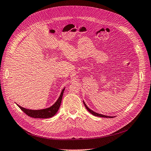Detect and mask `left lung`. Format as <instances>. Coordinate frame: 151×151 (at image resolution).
Listing matches in <instances>:
<instances>
[{
    "mask_svg": "<svg viewBox=\"0 0 151 151\" xmlns=\"http://www.w3.org/2000/svg\"><path fill=\"white\" fill-rule=\"evenodd\" d=\"M83 103H84V106L86 107V108L88 109V111L91 113V114H93V115L94 116H99V117H104V118H113V117H115V116H108V115H103V114H100V113H96L93 110H92V109H91L89 108H88V106H87L86 104L85 103L84 101H83Z\"/></svg>",
    "mask_w": 151,
    "mask_h": 151,
    "instance_id": "8db88e82",
    "label": "left lung"
}]
</instances>
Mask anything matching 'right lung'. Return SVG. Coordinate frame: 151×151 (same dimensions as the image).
<instances>
[{"mask_svg":"<svg viewBox=\"0 0 151 151\" xmlns=\"http://www.w3.org/2000/svg\"><path fill=\"white\" fill-rule=\"evenodd\" d=\"M65 88H64L62 90L60 96H59V98L57 100V101L52 106L48 107L47 108L42 109H27V108L22 107L17 104H16L17 105L18 107H19V108L22 111L25 113L27 115H28L30 117L35 118H51L55 115L57 112L58 111L59 108H60L61 102H62V99L63 94V92H64Z\"/></svg>","mask_w":151,"mask_h":151,"instance_id":"add662e5","label":"right lung"}]
</instances>
